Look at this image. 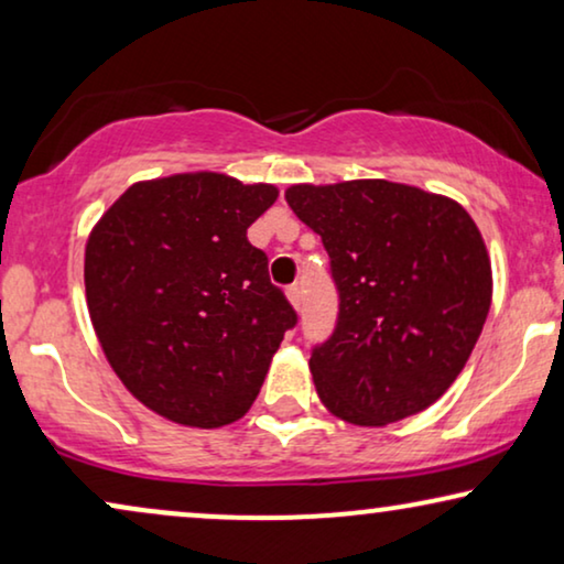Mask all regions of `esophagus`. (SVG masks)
Segmentation results:
<instances>
[{"label": "esophagus", "mask_w": 564, "mask_h": 564, "mask_svg": "<svg viewBox=\"0 0 564 564\" xmlns=\"http://www.w3.org/2000/svg\"><path fill=\"white\" fill-rule=\"evenodd\" d=\"M288 300L297 313L303 311V288H300V284H292V288L288 290Z\"/></svg>", "instance_id": "esophagus-1"}]
</instances>
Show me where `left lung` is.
Wrapping results in <instances>:
<instances>
[{
	"mask_svg": "<svg viewBox=\"0 0 564 564\" xmlns=\"http://www.w3.org/2000/svg\"><path fill=\"white\" fill-rule=\"evenodd\" d=\"M338 288L334 336L311 357L321 403L380 429L434 405L465 369L492 300L480 228L457 199L413 184H292Z\"/></svg>",
	"mask_w": 564,
	"mask_h": 564,
	"instance_id": "1",
	"label": "left lung"
}]
</instances>
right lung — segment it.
<instances>
[{
  "mask_svg": "<svg viewBox=\"0 0 564 564\" xmlns=\"http://www.w3.org/2000/svg\"><path fill=\"white\" fill-rule=\"evenodd\" d=\"M274 184L220 172L135 182L84 249L91 326L130 395L195 429L249 413L297 315L246 230Z\"/></svg>",
  "mask_w": 564,
  "mask_h": 564,
  "instance_id": "add662e5",
  "label": "right lung"
}]
</instances>
